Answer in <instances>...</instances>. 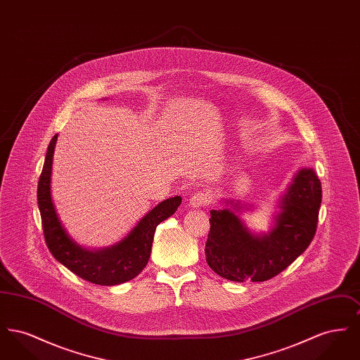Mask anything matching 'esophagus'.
<instances>
[{"label":"esophagus","instance_id":"34e87169","mask_svg":"<svg viewBox=\"0 0 360 360\" xmlns=\"http://www.w3.org/2000/svg\"><path fill=\"white\" fill-rule=\"evenodd\" d=\"M207 204H210V195L206 193H195L190 200H188V206L191 207H202Z\"/></svg>","mask_w":360,"mask_h":360}]
</instances>
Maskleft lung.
<instances>
[{
    "mask_svg": "<svg viewBox=\"0 0 360 360\" xmlns=\"http://www.w3.org/2000/svg\"><path fill=\"white\" fill-rule=\"evenodd\" d=\"M321 182L313 169H301L279 201L269 233L255 235L236 214L240 202L226 200L210 210L206 262L216 274L233 282H263L282 273L300 257L316 235L321 205Z\"/></svg>",
    "mask_w": 360,
    "mask_h": 360,
    "instance_id": "left-lung-1",
    "label": "left lung"
}]
</instances>
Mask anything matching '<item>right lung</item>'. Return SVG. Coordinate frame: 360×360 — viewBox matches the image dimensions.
I'll return each mask as SVG.
<instances>
[{
  "instance_id": "add662e5",
  "label": "right lung",
  "mask_w": 360,
  "mask_h": 360,
  "mask_svg": "<svg viewBox=\"0 0 360 360\" xmlns=\"http://www.w3.org/2000/svg\"><path fill=\"white\" fill-rule=\"evenodd\" d=\"M58 135L52 137L37 184V204L47 247L59 263L79 278L101 286H115L134 279L147 266L156 226L175 213L179 195L162 201L136 226L112 247L87 250L71 239L60 223L51 198V169Z\"/></svg>"
}]
</instances>
